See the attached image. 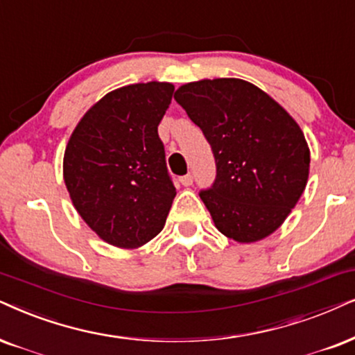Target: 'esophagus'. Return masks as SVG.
I'll return each instance as SVG.
<instances>
[{
  "instance_id": "34e87169",
  "label": "esophagus",
  "mask_w": 355,
  "mask_h": 355,
  "mask_svg": "<svg viewBox=\"0 0 355 355\" xmlns=\"http://www.w3.org/2000/svg\"><path fill=\"white\" fill-rule=\"evenodd\" d=\"M180 183L183 187H191L193 185V175H183V177H180Z\"/></svg>"
}]
</instances>
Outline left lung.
I'll return each instance as SVG.
<instances>
[{
  "label": "left lung",
  "instance_id": "1",
  "mask_svg": "<svg viewBox=\"0 0 355 355\" xmlns=\"http://www.w3.org/2000/svg\"><path fill=\"white\" fill-rule=\"evenodd\" d=\"M173 98L203 131L216 160V180L200 191L214 226L242 244L270 236L308 182L309 147L297 121L239 78L182 85Z\"/></svg>",
  "mask_w": 355,
  "mask_h": 355
}]
</instances>
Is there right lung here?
I'll return each mask as SVG.
<instances>
[{
	"label": "right lung",
	"instance_id": "right-lung-1",
	"mask_svg": "<svg viewBox=\"0 0 355 355\" xmlns=\"http://www.w3.org/2000/svg\"><path fill=\"white\" fill-rule=\"evenodd\" d=\"M175 87L136 83L107 93L73 129L64 180L85 223L107 244L136 249L164 230L177 195L159 123Z\"/></svg>",
	"mask_w": 355,
	"mask_h": 355
}]
</instances>
